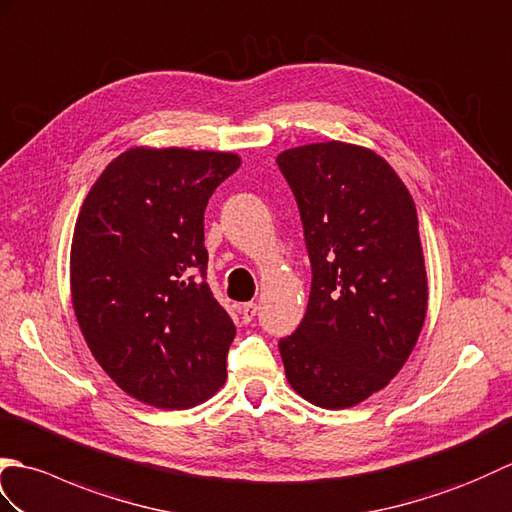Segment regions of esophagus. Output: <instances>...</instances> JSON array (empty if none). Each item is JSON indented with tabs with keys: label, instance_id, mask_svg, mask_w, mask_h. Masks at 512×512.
I'll return each instance as SVG.
<instances>
[{
	"label": "esophagus",
	"instance_id": "obj_1",
	"mask_svg": "<svg viewBox=\"0 0 512 512\" xmlns=\"http://www.w3.org/2000/svg\"><path fill=\"white\" fill-rule=\"evenodd\" d=\"M256 313H258V306H256V302H247V304H243L241 306V317H243V322L245 324H249L256 317Z\"/></svg>",
	"mask_w": 512,
	"mask_h": 512
}]
</instances>
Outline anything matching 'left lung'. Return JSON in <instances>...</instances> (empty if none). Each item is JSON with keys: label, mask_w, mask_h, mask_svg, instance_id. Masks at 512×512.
<instances>
[{"label": "left lung", "mask_w": 512, "mask_h": 512, "mask_svg": "<svg viewBox=\"0 0 512 512\" xmlns=\"http://www.w3.org/2000/svg\"><path fill=\"white\" fill-rule=\"evenodd\" d=\"M298 203L311 293L278 342L291 388L344 410L390 383L427 313V274L412 195L361 146L322 142L278 155Z\"/></svg>", "instance_id": "1"}]
</instances>
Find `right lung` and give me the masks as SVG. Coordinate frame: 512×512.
<instances>
[{"label":"right lung","instance_id":"obj_1","mask_svg":"<svg viewBox=\"0 0 512 512\" xmlns=\"http://www.w3.org/2000/svg\"><path fill=\"white\" fill-rule=\"evenodd\" d=\"M234 153L131 149L89 190L70 282L92 355L133 399L186 410L217 392L236 328L206 282L203 212Z\"/></svg>","mask_w":512,"mask_h":512}]
</instances>
